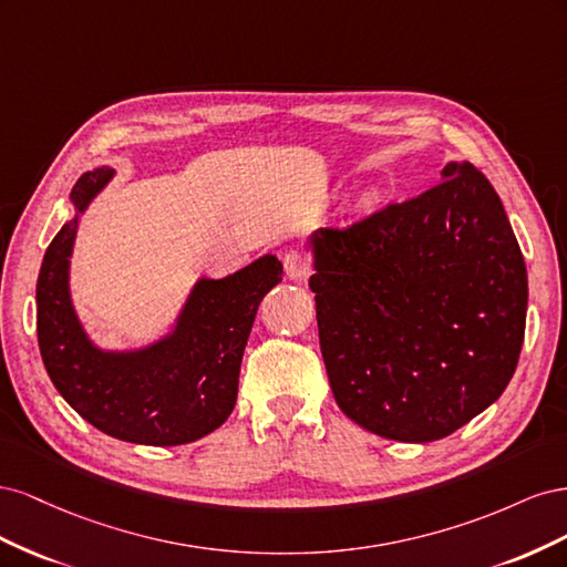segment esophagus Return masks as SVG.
<instances>
[{"instance_id": "1", "label": "esophagus", "mask_w": 567, "mask_h": 567, "mask_svg": "<svg viewBox=\"0 0 567 567\" xmlns=\"http://www.w3.org/2000/svg\"><path fill=\"white\" fill-rule=\"evenodd\" d=\"M284 269H286L288 279L300 281L307 277V274H310V260H307L300 250H288L284 255Z\"/></svg>"}]
</instances>
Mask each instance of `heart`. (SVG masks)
Instances as JSON below:
<instances>
[{
    "mask_svg": "<svg viewBox=\"0 0 567 567\" xmlns=\"http://www.w3.org/2000/svg\"><path fill=\"white\" fill-rule=\"evenodd\" d=\"M375 200H379V192H369L364 198V205H373Z\"/></svg>",
    "mask_w": 567,
    "mask_h": 567,
    "instance_id": "b5f03b06",
    "label": "heart"
}]
</instances>
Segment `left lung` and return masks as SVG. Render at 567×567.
I'll list each match as a JSON object with an SVG mask.
<instances>
[{"label": "left lung", "instance_id": "8db88e82", "mask_svg": "<svg viewBox=\"0 0 567 567\" xmlns=\"http://www.w3.org/2000/svg\"><path fill=\"white\" fill-rule=\"evenodd\" d=\"M440 179L307 241L333 398L398 442L447 437L483 414L525 338L527 269L499 196L466 161Z\"/></svg>", "mask_w": 567, "mask_h": 567}]
</instances>
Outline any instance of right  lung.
<instances>
[{
  "mask_svg": "<svg viewBox=\"0 0 567 567\" xmlns=\"http://www.w3.org/2000/svg\"><path fill=\"white\" fill-rule=\"evenodd\" d=\"M115 169L84 173L75 208L49 244L38 277V340L51 383L78 414L111 437L175 447L200 440L229 419L238 373L262 298L281 281L277 255L225 279H198L175 326L134 350H104L84 331L71 298V255L80 215Z\"/></svg>",
  "mask_w": 567,
  "mask_h": 567,
  "instance_id": "right-lung-1",
  "label": "right lung"
}]
</instances>
